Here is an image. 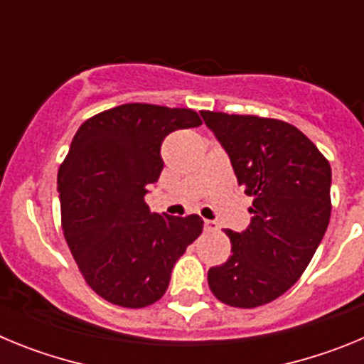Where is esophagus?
<instances>
[{"mask_svg":"<svg viewBox=\"0 0 364 364\" xmlns=\"http://www.w3.org/2000/svg\"><path fill=\"white\" fill-rule=\"evenodd\" d=\"M204 230H205V231H217V230H218L217 222H213V220H204Z\"/></svg>","mask_w":364,"mask_h":364,"instance_id":"esophagus-1","label":"esophagus"}]
</instances>
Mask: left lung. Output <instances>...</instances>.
<instances>
[{"label":"left lung","mask_w":364,"mask_h":364,"mask_svg":"<svg viewBox=\"0 0 364 364\" xmlns=\"http://www.w3.org/2000/svg\"><path fill=\"white\" fill-rule=\"evenodd\" d=\"M253 197L242 233L226 230L230 259L210 268L215 297L233 308H257L288 291L310 264L330 222L332 169L304 133L275 118L202 111Z\"/></svg>","instance_id":"left-lung-1"}]
</instances>
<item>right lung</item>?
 Listing matches in <instances>:
<instances>
[{"instance_id": "add662e5", "label": "right lung", "mask_w": 364, "mask_h": 364, "mask_svg": "<svg viewBox=\"0 0 364 364\" xmlns=\"http://www.w3.org/2000/svg\"><path fill=\"white\" fill-rule=\"evenodd\" d=\"M200 124L193 109L124 104L74 134L58 171L62 230L87 284L117 306L159 301L175 262L202 233L198 215L151 213L144 200L162 173L164 138Z\"/></svg>"}]
</instances>
